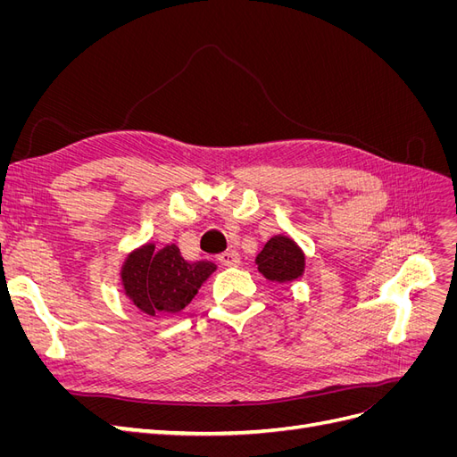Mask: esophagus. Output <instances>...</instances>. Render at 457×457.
Masks as SVG:
<instances>
[{
	"label": "esophagus",
	"mask_w": 457,
	"mask_h": 457,
	"mask_svg": "<svg viewBox=\"0 0 457 457\" xmlns=\"http://www.w3.org/2000/svg\"><path fill=\"white\" fill-rule=\"evenodd\" d=\"M219 262L220 265H225V267H237V265H240V255L237 253V252H225V253H220L219 255Z\"/></svg>",
	"instance_id": "esophagus-1"
}]
</instances>
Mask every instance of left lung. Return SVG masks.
I'll list each match as a JSON object with an SVG mask.
<instances>
[{"label": "left lung", "mask_w": 457, "mask_h": 457, "mask_svg": "<svg viewBox=\"0 0 457 457\" xmlns=\"http://www.w3.org/2000/svg\"><path fill=\"white\" fill-rule=\"evenodd\" d=\"M255 261L259 272L276 282H292L305 270V255L287 237L270 238Z\"/></svg>", "instance_id": "obj_1"}]
</instances>
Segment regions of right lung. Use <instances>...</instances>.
<instances>
[{"mask_svg":"<svg viewBox=\"0 0 457 457\" xmlns=\"http://www.w3.org/2000/svg\"><path fill=\"white\" fill-rule=\"evenodd\" d=\"M213 270L215 265L210 261L188 262L173 244L160 252L154 250V244H146L123 262L121 284L139 311L150 316L173 314L188 305Z\"/></svg>","mask_w":457,"mask_h":457,"instance_id":"right-lung-1","label":"right lung"}]
</instances>
